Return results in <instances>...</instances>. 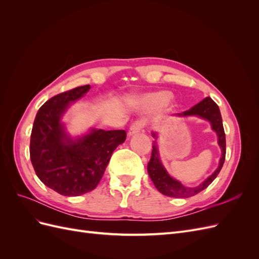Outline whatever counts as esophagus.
<instances>
[{"mask_svg": "<svg viewBox=\"0 0 259 259\" xmlns=\"http://www.w3.org/2000/svg\"><path fill=\"white\" fill-rule=\"evenodd\" d=\"M143 128H144V122L143 121H135L130 126L128 135L133 136V135H135V134H138V133H140V132L143 131Z\"/></svg>", "mask_w": 259, "mask_h": 259, "instance_id": "obj_1", "label": "esophagus"}]
</instances>
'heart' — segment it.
<instances>
[{"instance_id":"heart-1","label":"heart","mask_w":259,"mask_h":259,"mask_svg":"<svg viewBox=\"0 0 259 259\" xmlns=\"http://www.w3.org/2000/svg\"><path fill=\"white\" fill-rule=\"evenodd\" d=\"M170 98V94L167 92H158L148 94L143 98V104L148 109H156L165 105Z\"/></svg>"}]
</instances>
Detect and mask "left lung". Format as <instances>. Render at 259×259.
Wrapping results in <instances>:
<instances>
[{
    "label": "left lung",
    "mask_w": 259,
    "mask_h": 259,
    "mask_svg": "<svg viewBox=\"0 0 259 259\" xmlns=\"http://www.w3.org/2000/svg\"><path fill=\"white\" fill-rule=\"evenodd\" d=\"M177 116H191V115H197L202 117V119L207 120L210 125L211 128L215 131L218 137V145L222 148V158L219 160V165L217 169L211 174L209 177H207L206 180H204L201 185L198 187H186L179 183L178 180L171 178L166 169L164 168L162 165L159 151H158V145H156V140L153 142L152 145V152H151V159L148 163V174L150 176L151 180L153 182L156 189H158L162 194L166 195V197L170 198H189L193 197V195L198 194L199 192L203 191L207 188L213 180L217 177V175L221 171L225 158H226V136H225V131L223 126V120H222V114L219 111V108L216 105L215 101L210 97H206L200 101L199 104L193 106L191 109L187 111H184L182 113H176ZM152 136L156 139V133H152Z\"/></svg>",
    "instance_id": "8db88e82"
}]
</instances>
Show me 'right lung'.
Instances as JSON below:
<instances>
[{
    "instance_id": "obj_1",
    "label": "right lung",
    "mask_w": 259,
    "mask_h": 259,
    "mask_svg": "<svg viewBox=\"0 0 259 259\" xmlns=\"http://www.w3.org/2000/svg\"><path fill=\"white\" fill-rule=\"evenodd\" d=\"M84 85L52 97L38 109L30 139V159L41 182L54 191L76 197L95 189L114 149L126 139L124 130L93 128L72 139L65 132L61 116L70 103L88 93Z\"/></svg>"
}]
</instances>
